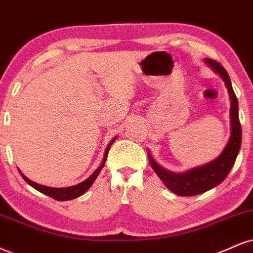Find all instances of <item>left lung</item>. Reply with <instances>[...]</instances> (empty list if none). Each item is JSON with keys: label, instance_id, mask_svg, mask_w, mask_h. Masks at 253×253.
<instances>
[{"label": "left lung", "instance_id": "left-lung-1", "mask_svg": "<svg viewBox=\"0 0 253 253\" xmlns=\"http://www.w3.org/2000/svg\"><path fill=\"white\" fill-rule=\"evenodd\" d=\"M205 61L210 67H212L215 73L220 75L226 84L227 92L230 95L231 136L226 147L215 160L185 173H179V174L166 171L165 169L158 165L152 158L151 153H148V159H150L152 169L161 179V181L166 185L169 191L181 197L197 196V194L206 192L220 184L232 169L236 158L238 156L240 145H242V127H240L238 115V100L233 92L229 74L217 61L212 59H205Z\"/></svg>", "mask_w": 253, "mask_h": 253}]
</instances>
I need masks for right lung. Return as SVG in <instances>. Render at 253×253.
Returning <instances> with one entry per match:
<instances>
[{
	"instance_id": "right-lung-1",
	"label": "right lung",
	"mask_w": 253,
	"mask_h": 253,
	"mask_svg": "<svg viewBox=\"0 0 253 253\" xmlns=\"http://www.w3.org/2000/svg\"><path fill=\"white\" fill-rule=\"evenodd\" d=\"M114 138L112 140L111 142H109L107 148H106V152H105V157H103V160L101 163V165L97 167V169L95 172L93 173L92 175L89 176V178L86 179L84 181L80 182V184L78 185H74V186H69V187H63V188H54V187H48V186H44V185H40V184H36V182L32 181L30 179L27 178V176H24L22 174V172H20V174L22 175V178L26 180L30 186H33L35 188V190H38L39 192L45 194V196L48 197H51L53 199L55 200H59V202H63V200H72V199H75V198L80 197L84 194L86 191H88V188L93 185V182L95 181V179L97 178V175H99V173L101 172L102 167L105 166V161H106V158L108 156V151H109V147H111V145L113 144L115 141Z\"/></svg>"
}]
</instances>
